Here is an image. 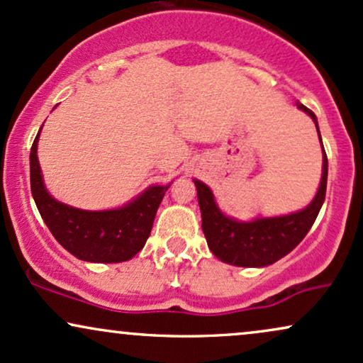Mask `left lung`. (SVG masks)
<instances>
[{
  "label": "left lung",
  "instance_id": "left-lung-1",
  "mask_svg": "<svg viewBox=\"0 0 363 363\" xmlns=\"http://www.w3.org/2000/svg\"><path fill=\"white\" fill-rule=\"evenodd\" d=\"M296 106L301 111L311 116L318 128L316 115L308 110L299 101ZM321 142V135H320ZM323 147V142H321ZM326 181H328V159L323 148V174L318 193L306 208L291 215L272 216V218H253L242 221L237 218L226 216L218 208L215 196L204 182L194 179V186L198 189V203L201 209V226L208 247L221 262L237 267H267L284 255L294 250L301 240L308 235L316 220L318 213L323 206L326 196Z\"/></svg>",
  "mask_w": 363,
  "mask_h": 363
}]
</instances>
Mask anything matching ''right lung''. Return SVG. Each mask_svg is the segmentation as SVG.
I'll use <instances>...</instances> for the list:
<instances>
[{"instance_id":"obj_1","label":"right lung","mask_w":363,"mask_h":363,"mask_svg":"<svg viewBox=\"0 0 363 363\" xmlns=\"http://www.w3.org/2000/svg\"><path fill=\"white\" fill-rule=\"evenodd\" d=\"M38 137L40 132L30 152V186L38 213L57 242L79 260L96 264H118L137 255L150 237L155 213L170 184L147 187L115 209L89 211L69 206L47 191L37 157Z\"/></svg>"}]
</instances>
